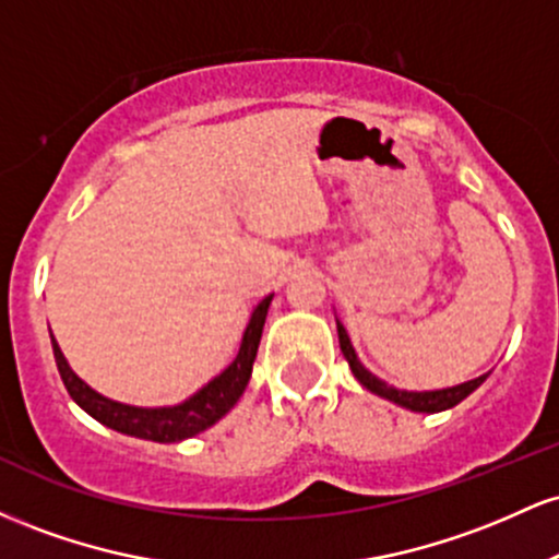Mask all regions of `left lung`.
<instances>
[{"instance_id":"obj_1","label":"left lung","mask_w":559,"mask_h":559,"mask_svg":"<svg viewBox=\"0 0 559 559\" xmlns=\"http://www.w3.org/2000/svg\"><path fill=\"white\" fill-rule=\"evenodd\" d=\"M336 331H338V346H342L346 362H349L352 373H355L357 381H360L368 391H373L376 396H381V400H389V402L400 404V407L409 409V413H441V409L454 407V404H460V402L465 400V396H471L473 391H476L480 383H484L486 378H489V373H484V376L473 378V381L457 383V386L433 389V391L396 389V386H391V383L381 381V378L370 373V370L360 362V357H357L355 346H352L349 333H346V329L342 325V320H336Z\"/></svg>"}]
</instances>
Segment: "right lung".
<instances>
[{"mask_svg": "<svg viewBox=\"0 0 559 559\" xmlns=\"http://www.w3.org/2000/svg\"><path fill=\"white\" fill-rule=\"evenodd\" d=\"M271 301L273 294H267V297L252 310L247 329H243L239 355L234 357V362H230L221 376H215L213 381L194 391L189 400L178 404H165V407H136V404L115 402L110 396L99 394V391H94L83 378L73 373L66 355H62L60 344H57V338L52 336L57 370H60L62 383H66L73 402L79 404L81 409H86L94 420H99L102 426L126 436H136V439L159 441V444H173V441L191 439V436L215 426V423L239 402L243 389H247Z\"/></svg>", "mask_w": 559, "mask_h": 559, "instance_id": "add662e5", "label": "right lung"}]
</instances>
